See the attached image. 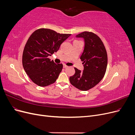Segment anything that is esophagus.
<instances>
[{
	"label": "esophagus",
	"mask_w": 135,
	"mask_h": 135,
	"mask_svg": "<svg viewBox=\"0 0 135 135\" xmlns=\"http://www.w3.org/2000/svg\"><path fill=\"white\" fill-rule=\"evenodd\" d=\"M63 68H68V66H66V65H64V66H63Z\"/></svg>",
	"instance_id": "34e87169"
}]
</instances>
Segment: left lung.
Segmentation results:
<instances>
[{"instance_id": "left-lung-1", "label": "left lung", "mask_w": 135, "mask_h": 135, "mask_svg": "<svg viewBox=\"0 0 135 135\" xmlns=\"http://www.w3.org/2000/svg\"><path fill=\"white\" fill-rule=\"evenodd\" d=\"M84 40V48L80 59L84 70L74 68L75 73L69 78L70 83L81 91H87L103 78L108 64L107 52L101 39L92 32L84 31L76 35Z\"/></svg>"}]
</instances>
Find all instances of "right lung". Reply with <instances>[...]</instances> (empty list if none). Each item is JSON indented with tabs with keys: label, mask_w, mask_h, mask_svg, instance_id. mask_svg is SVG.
Here are the masks:
<instances>
[{
	"label": "right lung",
	"mask_w": 135,
	"mask_h": 135,
	"mask_svg": "<svg viewBox=\"0 0 135 135\" xmlns=\"http://www.w3.org/2000/svg\"><path fill=\"white\" fill-rule=\"evenodd\" d=\"M71 34H60L48 28H39L32 33L25 44L22 65L27 75L40 87L55 83L63 68L48 58L56 52Z\"/></svg>",
	"instance_id": "right-lung-1"
}]
</instances>
